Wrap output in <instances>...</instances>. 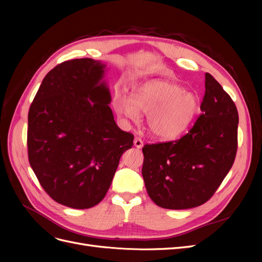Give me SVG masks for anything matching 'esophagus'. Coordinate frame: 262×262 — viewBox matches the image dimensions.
Masks as SVG:
<instances>
[{
    "label": "esophagus",
    "instance_id": "esophagus-1",
    "mask_svg": "<svg viewBox=\"0 0 262 262\" xmlns=\"http://www.w3.org/2000/svg\"><path fill=\"white\" fill-rule=\"evenodd\" d=\"M134 146H136L137 148H142L143 147V141H142L140 138H136L134 139Z\"/></svg>",
    "mask_w": 262,
    "mask_h": 262
}]
</instances>
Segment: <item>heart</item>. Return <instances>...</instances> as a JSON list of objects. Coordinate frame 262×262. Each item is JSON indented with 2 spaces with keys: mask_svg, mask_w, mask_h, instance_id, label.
Wrapping results in <instances>:
<instances>
[{
  "mask_svg": "<svg viewBox=\"0 0 262 262\" xmlns=\"http://www.w3.org/2000/svg\"><path fill=\"white\" fill-rule=\"evenodd\" d=\"M116 112L137 121L140 112L148 114V128L155 137L173 140L184 134L199 112L195 94L167 81L152 80L131 91V98L118 94L114 98Z\"/></svg>",
  "mask_w": 262,
  "mask_h": 262,
  "instance_id": "obj_1",
  "label": "heart"
}]
</instances>
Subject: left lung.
<instances>
[{
    "instance_id": "obj_1",
    "label": "left lung",
    "mask_w": 262,
    "mask_h": 262,
    "mask_svg": "<svg viewBox=\"0 0 262 262\" xmlns=\"http://www.w3.org/2000/svg\"><path fill=\"white\" fill-rule=\"evenodd\" d=\"M202 114L177 141L145 144L142 176L158 207H199L216 191L232 168L237 152L238 113L229 95L205 74Z\"/></svg>"
}]
</instances>
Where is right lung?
Listing matches in <instances>:
<instances>
[{
	"mask_svg": "<svg viewBox=\"0 0 262 262\" xmlns=\"http://www.w3.org/2000/svg\"><path fill=\"white\" fill-rule=\"evenodd\" d=\"M106 64L90 58L47 74L28 113L29 164L45 191L73 209L104 199L133 134L117 125L104 80Z\"/></svg>",
	"mask_w": 262,
	"mask_h": 262,
	"instance_id": "right-lung-1",
	"label": "right lung"
}]
</instances>
